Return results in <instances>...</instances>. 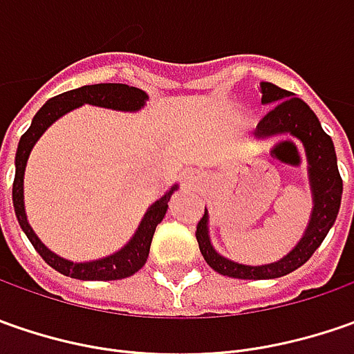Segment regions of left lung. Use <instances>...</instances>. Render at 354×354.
Instances as JSON below:
<instances>
[{
    "mask_svg": "<svg viewBox=\"0 0 354 354\" xmlns=\"http://www.w3.org/2000/svg\"><path fill=\"white\" fill-rule=\"evenodd\" d=\"M262 104H276L258 124L256 138L266 140L272 136L290 133L304 143L307 156V173L313 198V211L301 240L290 254L278 262L264 266H246L232 262L212 248L209 236V212L205 209L203 218L197 225V242L203 258L214 272L238 279H272L288 276L290 272L304 266L321 246L327 232L335 225V218L341 207L343 179L337 167V156L331 138L323 131L319 120L313 110L301 98H295L292 92L279 88L272 82H262Z\"/></svg>",
    "mask_w": 354,
    "mask_h": 354,
    "instance_id": "1",
    "label": "left lung"
}]
</instances>
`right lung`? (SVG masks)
<instances>
[{
  "mask_svg": "<svg viewBox=\"0 0 354 354\" xmlns=\"http://www.w3.org/2000/svg\"><path fill=\"white\" fill-rule=\"evenodd\" d=\"M147 94L143 90L128 84H90L82 88L68 90L64 94H59L55 98H50L37 114L29 129L21 136L19 145H17V153H15V179H13V209L15 216L19 221L21 230L27 234L31 240L33 248L41 258L47 262L50 268H55L57 272H61L68 278L76 279H90V281H110V279H122L133 276L138 270H142L143 264L147 262L149 256V246H151V238L156 232V226L163 221L165 212H167V203L171 195L177 191V185H173L169 191L161 198H157L156 203L147 209L143 214L142 223L138 226L136 234L131 236L128 244L124 248H120L116 254H110L100 260H92V262H71L66 258H61L59 254L50 252L35 234V230L27 221L25 214V203H23V175L27 167V159L33 149L37 140L45 133V129L57 122L59 118L64 116L66 112L75 110L82 104H92V106H100V108H110V110H120V112H138L145 106Z\"/></svg>",
  "mask_w": 354,
  "mask_h": 354,
  "instance_id": "right-lung-1",
  "label": "right lung"
}]
</instances>
